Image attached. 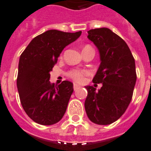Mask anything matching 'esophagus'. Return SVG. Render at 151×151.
<instances>
[{
  "instance_id": "34e87169",
  "label": "esophagus",
  "mask_w": 151,
  "mask_h": 151,
  "mask_svg": "<svg viewBox=\"0 0 151 151\" xmlns=\"http://www.w3.org/2000/svg\"><path fill=\"white\" fill-rule=\"evenodd\" d=\"M78 88H80V85H78V84H77V83H74V84H73V89L77 90Z\"/></svg>"
}]
</instances>
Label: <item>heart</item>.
<instances>
[{
    "instance_id": "obj_1",
    "label": "heart",
    "mask_w": 151,
    "mask_h": 151,
    "mask_svg": "<svg viewBox=\"0 0 151 151\" xmlns=\"http://www.w3.org/2000/svg\"><path fill=\"white\" fill-rule=\"evenodd\" d=\"M87 47H90V46L87 45L85 46V48H87ZM87 73V71L84 70H71L70 72L69 73V76H70V78H73V80L77 81H82L83 79H84V76L86 75Z\"/></svg>"
}]
</instances>
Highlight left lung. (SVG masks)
Returning <instances> with one entry per match:
<instances>
[{
	"label": "left lung",
	"mask_w": 151,
	"mask_h": 151,
	"mask_svg": "<svg viewBox=\"0 0 151 151\" xmlns=\"http://www.w3.org/2000/svg\"><path fill=\"white\" fill-rule=\"evenodd\" d=\"M88 34L100 59L92 81L103 86L98 91L93 86H85V111L91 122L106 125L119 119L131 102L136 81L135 59L125 41L111 29L102 27L90 29Z\"/></svg>",
	"instance_id": "obj_1"
}]
</instances>
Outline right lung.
Returning a JSON list of instances; mask_svg holds the SVG:
<instances>
[{"mask_svg":"<svg viewBox=\"0 0 151 151\" xmlns=\"http://www.w3.org/2000/svg\"><path fill=\"white\" fill-rule=\"evenodd\" d=\"M81 31L66 33L49 29L34 37L20 55L17 88L27 114L42 125L59 122L66 112L73 92V83L63 81L51 84L50 72L57 59Z\"/></svg>","mask_w":151,"mask_h":151,"instance_id":"1","label":"right lung"}]
</instances>
